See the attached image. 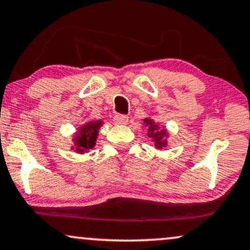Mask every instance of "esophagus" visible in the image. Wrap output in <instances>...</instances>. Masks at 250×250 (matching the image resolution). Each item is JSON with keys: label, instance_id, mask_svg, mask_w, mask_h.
<instances>
[{"label": "esophagus", "instance_id": "1", "mask_svg": "<svg viewBox=\"0 0 250 250\" xmlns=\"http://www.w3.org/2000/svg\"><path fill=\"white\" fill-rule=\"evenodd\" d=\"M113 122H115L117 125H126L128 122V117L125 115H116L113 117Z\"/></svg>", "mask_w": 250, "mask_h": 250}]
</instances>
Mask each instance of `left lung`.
Returning a JSON list of instances; mask_svg holds the SVG:
<instances>
[{
    "label": "left lung",
    "instance_id": "8db88e82",
    "mask_svg": "<svg viewBox=\"0 0 250 250\" xmlns=\"http://www.w3.org/2000/svg\"><path fill=\"white\" fill-rule=\"evenodd\" d=\"M145 124L146 126H148V128H147V131H148V133L147 135L150 138L154 141V145H155L156 148H162V147H166V145L167 143L165 141V137L167 135V132L165 130H161V131H156L158 130V124H155L154 123V120L147 118L144 120Z\"/></svg>",
    "mask_w": 250,
    "mask_h": 250
}]
</instances>
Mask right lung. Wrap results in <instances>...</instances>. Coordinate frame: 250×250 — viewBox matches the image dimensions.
I'll list each match as a JSON object with an SVG mask.
<instances>
[{"label": "right lung", "instance_id": "1", "mask_svg": "<svg viewBox=\"0 0 250 250\" xmlns=\"http://www.w3.org/2000/svg\"><path fill=\"white\" fill-rule=\"evenodd\" d=\"M102 124H103L102 120H96V122H89L80 128L78 133L75 134V138L73 139L76 152L82 154L95 146L98 130H100Z\"/></svg>", "mask_w": 250, "mask_h": 250}]
</instances>
